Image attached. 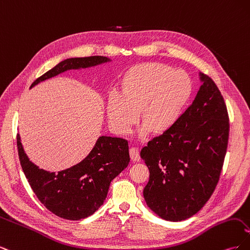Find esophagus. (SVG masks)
I'll return each mask as SVG.
<instances>
[{"mask_svg": "<svg viewBox=\"0 0 250 250\" xmlns=\"http://www.w3.org/2000/svg\"><path fill=\"white\" fill-rule=\"evenodd\" d=\"M130 157H131L132 162H139L141 160L139 148H137V147H131L130 148Z\"/></svg>", "mask_w": 250, "mask_h": 250, "instance_id": "34e87169", "label": "esophagus"}]
</instances>
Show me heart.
Here are the masks:
<instances>
[{
    "label": "heart",
    "mask_w": 250,
    "mask_h": 250,
    "mask_svg": "<svg viewBox=\"0 0 250 250\" xmlns=\"http://www.w3.org/2000/svg\"><path fill=\"white\" fill-rule=\"evenodd\" d=\"M192 92L190 77L163 63L132 66L122 82V94L112 92L107 100L109 126L119 134L130 131L139 110L144 125L141 134L151 129L161 133L176 122Z\"/></svg>",
    "instance_id": "1"
}]
</instances>
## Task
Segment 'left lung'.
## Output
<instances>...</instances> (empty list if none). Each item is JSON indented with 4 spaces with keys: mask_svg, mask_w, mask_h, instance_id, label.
<instances>
[{
    "mask_svg": "<svg viewBox=\"0 0 250 250\" xmlns=\"http://www.w3.org/2000/svg\"><path fill=\"white\" fill-rule=\"evenodd\" d=\"M194 101L168 130L148 142L141 157L150 172L144 188L148 208L162 219L192 217L215 191L229 143V113L208 75Z\"/></svg>",
    "mask_w": 250,
    "mask_h": 250,
    "instance_id": "8db88e82",
    "label": "left lung"
}]
</instances>
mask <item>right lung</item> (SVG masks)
Masks as SVG:
<instances>
[{
  "label": "right lung",
  "mask_w": 250,
  "mask_h": 250,
  "mask_svg": "<svg viewBox=\"0 0 250 250\" xmlns=\"http://www.w3.org/2000/svg\"><path fill=\"white\" fill-rule=\"evenodd\" d=\"M108 62L110 59L104 56L67 58L37 78L31 87L67 70L85 69ZM17 142L21 169L36 197L53 214L67 220H80L93 215L106 198L111 180L130 162L126 140L103 135L82 162L58 173L49 172L29 160L20 134Z\"/></svg>",
  "instance_id": "right-lung-1"
}]
</instances>
